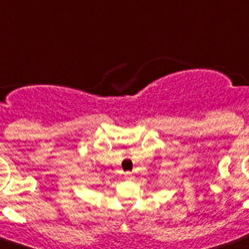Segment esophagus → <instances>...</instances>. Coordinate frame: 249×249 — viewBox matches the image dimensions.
Listing matches in <instances>:
<instances>
[{"label":"esophagus","instance_id":"esophagus-1","mask_svg":"<svg viewBox=\"0 0 249 249\" xmlns=\"http://www.w3.org/2000/svg\"><path fill=\"white\" fill-rule=\"evenodd\" d=\"M133 177H134V176H133V173H131V172H125L124 173V178L125 179H131Z\"/></svg>","mask_w":249,"mask_h":249}]
</instances>
